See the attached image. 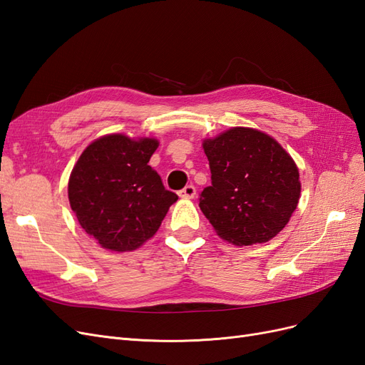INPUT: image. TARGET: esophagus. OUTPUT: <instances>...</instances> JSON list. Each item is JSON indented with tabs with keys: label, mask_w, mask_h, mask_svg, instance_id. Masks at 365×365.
<instances>
[{
	"label": "esophagus",
	"mask_w": 365,
	"mask_h": 365,
	"mask_svg": "<svg viewBox=\"0 0 365 365\" xmlns=\"http://www.w3.org/2000/svg\"><path fill=\"white\" fill-rule=\"evenodd\" d=\"M181 197H187V200H192V197H195V195H196V189H195V185H192V184H189V185H185L182 190H180V193H178Z\"/></svg>",
	"instance_id": "1"
}]
</instances>
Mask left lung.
<instances>
[{
	"instance_id": "left-lung-1",
	"label": "left lung",
	"mask_w": 365,
	"mask_h": 365,
	"mask_svg": "<svg viewBox=\"0 0 365 365\" xmlns=\"http://www.w3.org/2000/svg\"><path fill=\"white\" fill-rule=\"evenodd\" d=\"M212 185L200 207L219 237L247 247L277 236L297 208L302 184L297 164L262 130L231 128L202 143Z\"/></svg>"
}]
</instances>
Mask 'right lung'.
Returning a JSON list of instances; mask_svg holds the SVG:
<instances>
[{
    "mask_svg": "<svg viewBox=\"0 0 365 365\" xmlns=\"http://www.w3.org/2000/svg\"><path fill=\"white\" fill-rule=\"evenodd\" d=\"M157 148L155 138L109 134L93 141L74 164L70 205L81 227L102 248L137 250L157 233L178 200L148 164Z\"/></svg>",
    "mask_w": 365,
    "mask_h": 365,
    "instance_id": "1",
    "label": "right lung"
}]
</instances>
